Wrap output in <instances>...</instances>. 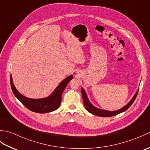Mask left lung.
<instances>
[{
    "label": "left lung",
    "mask_w": 150,
    "mask_h": 150,
    "mask_svg": "<svg viewBox=\"0 0 150 150\" xmlns=\"http://www.w3.org/2000/svg\"><path fill=\"white\" fill-rule=\"evenodd\" d=\"M138 91L136 92L135 94L134 95V96L132 98V100L129 101V103L128 104H127L125 106H124L123 108H121V109L117 110V111H107V110H100L98 109V108L95 107L93 106L91 103L90 100H88V98L87 97V95L86 93V91L82 88H81V93L82 95V98H83V102H84V106L86 108V109L89 112L97 116H100L102 117H112L114 115H116L119 114L122 112H124L126 110H127L128 108L132 106V104L133 103V102L135 100V98L137 97V95L138 94Z\"/></svg>",
    "instance_id": "left-lung-1"
}]
</instances>
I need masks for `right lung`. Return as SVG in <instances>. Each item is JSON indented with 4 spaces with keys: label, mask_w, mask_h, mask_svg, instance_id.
Wrapping results in <instances>:
<instances>
[{
    "label": "right lung",
    "mask_w": 150,
    "mask_h": 150,
    "mask_svg": "<svg viewBox=\"0 0 150 150\" xmlns=\"http://www.w3.org/2000/svg\"><path fill=\"white\" fill-rule=\"evenodd\" d=\"M73 79V75L68 76L63 80L49 97L39 99H33L26 97L21 94L15 88L12 77H10V84L13 93L15 96L26 106L28 110L39 113H46L52 112L58 109L62 99V94L68 82Z\"/></svg>",
    "instance_id": "add662e5"
}]
</instances>
